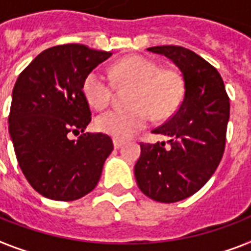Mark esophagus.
<instances>
[{
	"label": "esophagus",
	"mask_w": 251,
	"mask_h": 251,
	"mask_svg": "<svg viewBox=\"0 0 251 251\" xmlns=\"http://www.w3.org/2000/svg\"><path fill=\"white\" fill-rule=\"evenodd\" d=\"M122 145H124V141L117 140V138H114V140H113V146H114V149H120Z\"/></svg>",
	"instance_id": "esophagus-1"
}]
</instances>
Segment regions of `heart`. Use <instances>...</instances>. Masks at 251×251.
Here are the masks:
<instances>
[{
    "instance_id": "heart-1",
    "label": "heart",
    "mask_w": 251,
    "mask_h": 251,
    "mask_svg": "<svg viewBox=\"0 0 251 251\" xmlns=\"http://www.w3.org/2000/svg\"><path fill=\"white\" fill-rule=\"evenodd\" d=\"M109 75L101 69L92 70L83 79L82 93L90 106L102 110L111 100L112 79L118 85H133L129 96L131 106L113 109L96 120L98 131L118 140L130 138L145 129L153 114L157 118L170 116L182 98L181 75L170 69H161L157 62L142 55L121 59L109 69Z\"/></svg>"
}]
</instances>
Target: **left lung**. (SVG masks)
Listing matches in <instances>:
<instances>
[{
    "mask_svg": "<svg viewBox=\"0 0 251 251\" xmlns=\"http://www.w3.org/2000/svg\"><path fill=\"white\" fill-rule=\"evenodd\" d=\"M148 50L176 64L185 93L172 118L153 130L166 135L169 145L141 144L134 176L145 196L172 203L198 192L218 168L226 142L229 97L217 69L192 50L173 45Z\"/></svg>",
    "mask_w": 251,
    "mask_h": 251,
    "instance_id": "left-lung-1",
    "label": "left lung"
}]
</instances>
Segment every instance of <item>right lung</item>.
Instances as JSON below:
<instances>
[{"label": "right lung", "mask_w": 251, "mask_h": 251, "mask_svg": "<svg viewBox=\"0 0 251 251\" xmlns=\"http://www.w3.org/2000/svg\"><path fill=\"white\" fill-rule=\"evenodd\" d=\"M110 55L78 44L53 46L17 78L9 133L27 182L49 200L75 201L92 192L113 150L109 135L83 131L92 121L83 79ZM79 131L78 140L68 138Z\"/></svg>", "instance_id": "add662e5"}]
</instances>
